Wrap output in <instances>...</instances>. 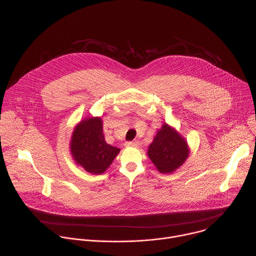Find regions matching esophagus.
<instances>
[{
    "label": "esophagus",
    "instance_id": "34e87169",
    "mask_svg": "<svg viewBox=\"0 0 256 256\" xmlns=\"http://www.w3.org/2000/svg\"><path fill=\"white\" fill-rule=\"evenodd\" d=\"M138 140H132V142H126V147H134V148H136V147H138Z\"/></svg>",
    "mask_w": 256,
    "mask_h": 256
}]
</instances>
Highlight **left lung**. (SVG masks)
<instances>
[{
  "instance_id": "1",
  "label": "left lung",
  "mask_w": 256,
  "mask_h": 256,
  "mask_svg": "<svg viewBox=\"0 0 256 256\" xmlns=\"http://www.w3.org/2000/svg\"><path fill=\"white\" fill-rule=\"evenodd\" d=\"M190 152L186 140L173 126L164 122L149 144L147 155L160 173L168 174L184 165Z\"/></svg>"
}]
</instances>
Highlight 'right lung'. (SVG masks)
I'll use <instances>...</instances> for the list:
<instances>
[{
  "label": "right lung",
  "mask_w": 256,
  "mask_h": 256,
  "mask_svg": "<svg viewBox=\"0 0 256 256\" xmlns=\"http://www.w3.org/2000/svg\"><path fill=\"white\" fill-rule=\"evenodd\" d=\"M70 152L78 166L92 174H102L112 165L120 150L108 144L100 116L82 120L72 132Z\"/></svg>",
  "instance_id": "obj_1"
}]
</instances>
